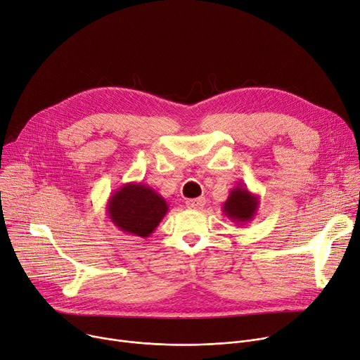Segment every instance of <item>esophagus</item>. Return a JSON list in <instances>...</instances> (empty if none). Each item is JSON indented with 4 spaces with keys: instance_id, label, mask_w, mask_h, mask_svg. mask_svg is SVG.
<instances>
[{
    "instance_id": "obj_1",
    "label": "esophagus",
    "mask_w": 360,
    "mask_h": 360,
    "mask_svg": "<svg viewBox=\"0 0 360 360\" xmlns=\"http://www.w3.org/2000/svg\"><path fill=\"white\" fill-rule=\"evenodd\" d=\"M205 205V198L204 197H198L194 200H186V207L188 208H194V210H200Z\"/></svg>"
}]
</instances>
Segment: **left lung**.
<instances>
[{
	"instance_id": "left-lung-1",
	"label": "left lung",
	"mask_w": 360,
	"mask_h": 360,
	"mask_svg": "<svg viewBox=\"0 0 360 360\" xmlns=\"http://www.w3.org/2000/svg\"><path fill=\"white\" fill-rule=\"evenodd\" d=\"M259 195L250 193L246 185H236L224 201L221 211L226 217L238 226L252 221L259 208Z\"/></svg>"
}]
</instances>
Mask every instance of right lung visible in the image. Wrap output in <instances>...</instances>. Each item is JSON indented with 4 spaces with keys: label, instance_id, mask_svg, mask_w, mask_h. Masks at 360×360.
I'll return each instance as SVG.
<instances>
[{
    "label": "right lung",
    "instance_id": "obj_1",
    "mask_svg": "<svg viewBox=\"0 0 360 360\" xmlns=\"http://www.w3.org/2000/svg\"><path fill=\"white\" fill-rule=\"evenodd\" d=\"M105 210L118 230L146 238L163 220L169 205L149 185L129 182L114 191Z\"/></svg>",
    "mask_w": 360,
    "mask_h": 360
}]
</instances>
